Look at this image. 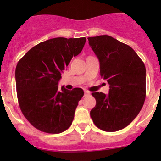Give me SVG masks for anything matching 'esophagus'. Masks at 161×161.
I'll use <instances>...</instances> for the list:
<instances>
[{"label":"esophagus","mask_w":161,"mask_h":161,"mask_svg":"<svg viewBox=\"0 0 161 161\" xmlns=\"http://www.w3.org/2000/svg\"><path fill=\"white\" fill-rule=\"evenodd\" d=\"M84 92H85V94H84V96H85V97H86V96H89L90 94V92H89V91H87V90L84 91Z\"/></svg>","instance_id":"obj_1"}]
</instances>
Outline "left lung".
Wrapping results in <instances>:
<instances>
[{
	"instance_id": "left-lung-1",
	"label": "left lung",
	"mask_w": 161,
	"mask_h": 161,
	"mask_svg": "<svg viewBox=\"0 0 161 161\" xmlns=\"http://www.w3.org/2000/svg\"><path fill=\"white\" fill-rule=\"evenodd\" d=\"M89 44L100 61V75L110 85L108 95L92 92V121L105 131L124 129L136 118L146 98V68L129 45L108 35L89 37Z\"/></svg>"
}]
</instances>
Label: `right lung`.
<instances>
[{"label":"right lung","mask_w":161,"mask_h":161,"mask_svg":"<svg viewBox=\"0 0 161 161\" xmlns=\"http://www.w3.org/2000/svg\"><path fill=\"white\" fill-rule=\"evenodd\" d=\"M86 37L50 39L29 50L15 69L17 97L24 116L36 129L51 134L67 130L74 119L81 88H58L61 72L82 51Z\"/></svg>","instance_id":"right-lung-1"}]
</instances>
